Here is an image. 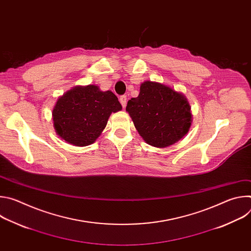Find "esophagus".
I'll use <instances>...</instances> for the list:
<instances>
[{
    "instance_id": "esophagus-1",
    "label": "esophagus",
    "mask_w": 251,
    "mask_h": 251,
    "mask_svg": "<svg viewBox=\"0 0 251 251\" xmlns=\"http://www.w3.org/2000/svg\"><path fill=\"white\" fill-rule=\"evenodd\" d=\"M119 101H120V103H121V105H122L123 108H125V107H126V104H127V97H126L125 95H122V96H120Z\"/></svg>"
}]
</instances>
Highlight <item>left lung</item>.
Masks as SVG:
<instances>
[{
    "instance_id": "left-lung-1",
    "label": "left lung",
    "mask_w": 251,
    "mask_h": 251,
    "mask_svg": "<svg viewBox=\"0 0 251 251\" xmlns=\"http://www.w3.org/2000/svg\"><path fill=\"white\" fill-rule=\"evenodd\" d=\"M126 111L143 140L156 148L169 147L183 139L193 122L185 94L151 80L141 83L138 97L128 101Z\"/></svg>"
}]
</instances>
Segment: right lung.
Wrapping results in <instances>:
<instances>
[{
	"label": "right lung",
	"instance_id": "obj_1",
	"mask_svg": "<svg viewBox=\"0 0 251 251\" xmlns=\"http://www.w3.org/2000/svg\"><path fill=\"white\" fill-rule=\"evenodd\" d=\"M120 110L122 106L111 90L77 85L58 97L52 109L53 127L68 144L85 147L101 135L110 115Z\"/></svg>",
	"mask_w": 251,
	"mask_h": 251
}]
</instances>
